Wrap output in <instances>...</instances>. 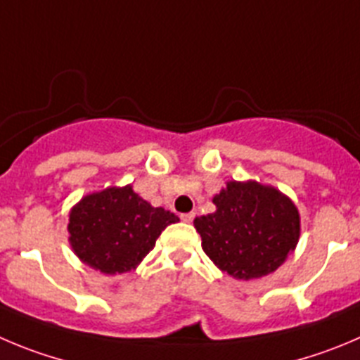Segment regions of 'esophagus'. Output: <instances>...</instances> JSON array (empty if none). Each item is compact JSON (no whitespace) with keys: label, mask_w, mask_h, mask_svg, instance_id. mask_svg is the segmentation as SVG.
I'll return each instance as SVG.
<instances>
[{"label":"esophagus","mask_w":360,"mask_h":360,"mask_svg":"<svg viewBox=\"0 0 360 360\" xmlns=\"http://www.w3.org/2000/svg\"><path fill=\"white\" fill-rule=\"evenodd\" d=\"M193 218H195V213H184V214H181V220H183L184 224H191V221H193Z\"/></svg>","instance_id":"1"}]
</instances>
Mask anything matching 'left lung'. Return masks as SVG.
Returning <instances> with one entry per match:
<instances>
[{"mask_svg":"<svg viewBox=\"0 0 360 360\" xmlns=\"http://www.w3.org/2000/svg\"><path fill=\"white\" fill-rule=\"evenodd\" d=\"M217 210L193 220L214 266L238 281L277 270L297 248L300 213L288 195L257 181H229L213 197Z\"/></svg>","mask_w":360,"mask_h":360,"instance_id":"1","label":"left lung"}]
</instances>
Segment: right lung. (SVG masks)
Wrapping results in <instances>:
<instances>
[{
	"label": "right lung",
	"instance_id": "right-lung-1",
	"mask_svg": "<svg viewBox=\"0 0 360 360\" xmlns=\"http://www.w3.org/2000/svg\"><path fill=\"white\" fill-rule=\"evenodd\" d=\"M179 218L150 206L133 186L94 191L69 211V245L86 266L104 275L127 274L153 250L165 227Z\"/></svg>",
	"mask_w": 360,
	"mask_h": 360
}]
</instances>
